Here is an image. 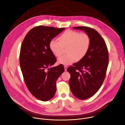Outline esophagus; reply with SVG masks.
I'll list each match as a JSON object with an SVG mask.
<instances>
[{"label":"esophagus","instance_id":"1","mask_svg":"<svg viewBox=\"0 0 125 125\" xmlns=\"http://www.w3.org/2000/svg\"><path fill=\"white\" fill-rule=\"evenodd\" d=\"M64 68H65V71H66L67 68V65H65V66H64Z\"/></svg>","mask_w":125,"mask_h":125}]
</instances>
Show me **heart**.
Listing matches in <instances>:
<instances>
[{"mask_svg":"<svg viewBox=\"0 0 125 125\" xmlns=\"http://www.w3.org/2000/svg\"><path fill=\"white\" fill-rule=\"evenodd\" d=\"M59 41L52 39L49 46L53 54L60 57L67 48V54L58 58V62L63 65L70 64L79 61L86 55L90 46V38L86 33L67 30L58 38Z\"/></svg>","mask_w":125,"mask_h":125,"instance_id":"b5f03b06","label":"heart"}]
</instances>
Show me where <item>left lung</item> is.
<instances>
[{"mask_svg":"<svg viewBox=\"0 0 125 125\" xmlns=\"http://www.w3.org/2000/svg\"><path fill=\"white\" fill-rule=\"evenodd\" d=\"M73 29L84 30L90 38L85 57L67 69L70 74L69 83L72 93L77 98L85 100L96 93L105 79L108 52L105 40L95 29L82 26Z\"/></svg>","mask_w":125,"mask_h":125,"instance_id":"obj_1","label":"left lung"}]
</instances>
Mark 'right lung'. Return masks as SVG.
<instances>
[{
  "mask_svg": "<svg viewBox=\"0 0 125 125\" xmlns=\"http://www.w3.org/2000/svg\"><path fill=\"white\" fill-rule=\"evenodd\" d=\"M65 28L39 26L31 29L21 45L19 63L25 83L31 94L43 101L54 96L56 81L64 66L49 68L57 61L49 48L50 41Z\"/></svg>",
  "mask_w": 125,
  "mask_h": 125,
  "instance_id": "right-lung-1",
  "label": "right lung"
}]
</instances>
